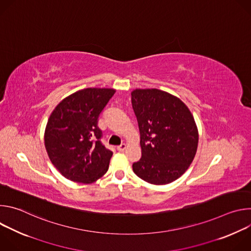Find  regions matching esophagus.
Listing matches in <instances>:
<instances>
[{
    "instance_id": "1",
    "label": "esophagus",
    "mask_w": 251,
    "mask_h": 251,
    "mask_svg": "<svg viewBox=\"0 0 251 251\" xmlns=\"http://www.w3.org/2000/svg\"><path fill=\"white\" fill-rule=\"evenodd\" d=\"M126 147H127V146H126L125 144H121L120 146L117 147V150H118L119 152H123V151L126 149Z\"/></svg>"
}]
</instances>
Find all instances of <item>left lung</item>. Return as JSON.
<instances>
[{
  "mask_svg": "<svg viewBox=\"0 0 251 251\" xmlns=\"http://www.w3.org/2000/svg\"><path fill=\"white\" fill-rule=\"evenodd\" d=\"M131 100L142 150L134 173L153 185L174 182L197 153L199 132L193 114L180 98L156 88L135 89Z\"/></svg>",
  "mask_w": 251,
  "mask_h": 251,
  "instance_id": "left-lung-1",
  "label": "left lung"
}]
</instances>
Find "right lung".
<instances>
[{
    "mask_svg": "<svg viewBox=\"0 0 251 251\" xmlns=\"http://www.w3.org/2000/svg\"><path fill=\"white\" fill-rule=\"evenodd\" d=\"M112 88H85L65 97L50 114L45 146L49 158L68 180L91 184L109 168L112 151L100 139L98 117L114 95Z\"/></svg>",
    "mask_w": 251,
    "mask_h": 251,
    "instance_id": "right-lung-1",
    "label": "right lung"
}]
</instances>
